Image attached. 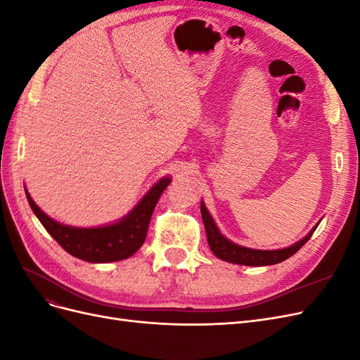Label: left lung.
I'll return each instance as SVG.
<instances>
[{
    "label": "left lung",
    "mask_w": 360,
    "mask_h": 360,
    "mask_svg": "<svg viewBox=\"0 0 360 360\" xmlns=\"http://www.w3.org/2000/svg\"><path fill=\"white\" fill-rule=\"evenodd\" d=\"M201 216H202V222L205 226V234H207V242H209V246L212 249V252L222 261H226V263H233V264H242V266H271V264H278L281 261H284L294 255L297 250L307 243L312 233L315 231V228L319 226V224L315 225L312 230L300 238L299 242L288 248H282V249H274V250H263V249H252V248H246L242 245H237L219 231V228L214 224L212 214L207 210V207L204 201H201Z\"/></svg>",
    "instance_id": "1"
}]
</instances>
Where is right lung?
Masks as SVG:
<instances>
[{"label":"right lung","mask_w":360,"mask_h":360,"mask_svg":"<svg viewBox=\"0 0 360 360\" xmlns=\"http://www.w3.org/2000/svg\"><path fill=\"white\" fill-rule=\"evenodd\" d=\"M169 183L171 177H162L122 219L91 228L57 222L40 210L27 189L25 195L37 219L64 250L89 263H112L132 257L143 246L156 202Z\"/></svg>","instance_id":"obj_1"}]
</instances>
